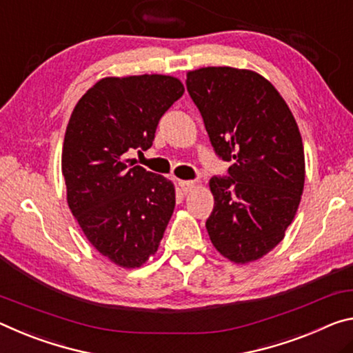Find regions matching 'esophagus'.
<instances>
[{"instance_id":"1","label":"esophagus","mask_w":353,"mask_h":353,"mask_svg":"<svg viewBox=\"0 0 353 353\" xmlns=\"http://www.w3.org/2000/svg\"><path fill=\"white\" fill-rule=\"evenodd\" d=\"M178 186H180L181 192L186 195V194L190 192V190L195 189V186H197V184H195V181H178Z\"/></svg>"}]
</instances>
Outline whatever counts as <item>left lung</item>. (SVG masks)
<instances>
[{
    "label": "left lung",
    "instance_id": "1",
    "mask_svg": "<svg viewBox=\"0 0 353 353\" xmlns=\"http://www.w3.org/2000/svg\"><path fill=\"white\" fill-rule=\"evenodd\" d=\"M186 88L216 154L231 165L212 176V245L230 261H255L280 244L300 203L305 154L296 119L272 84L252 70L205 67Z\"/></svg>",
    "mask_w": 353,
    "mask_h": 353
}]
</instances>
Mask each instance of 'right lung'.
<instances>
[{"instance_id": "right-lung-1", "label": "right lung", "mask_w": 353, "mask_h": 353, "mask_svg": "<svg viewBox=\"0 0 353 353\" xmlns=\"http://www.w3.org/2000/svg\"><path fill=\"white\" fill-rule=\"evenodd\" d=\"M184 94L165 74L103 78L81 97L62 148L67 203L103 256L139 268L154 255L175 208V188L130 153L148 150L158 123Z\"/></svg>"}]
</instances>
